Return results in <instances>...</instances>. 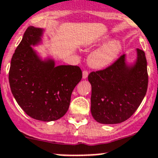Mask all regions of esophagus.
<instances>
[{"label":"esophagus","instance_id":"esophagus-1","mask_svg":"<svg viewBox=\"0 0 158 158\" xmlns=\"http://www.w3.org/2000/svg\"><path fill=\"white\" fill-rule=\"evenodd\" d=\"M89 76V72L87 71V70H84L83 71V79H86Z\"/></svg>","mask_w":158,"mask_h":158}]
</instances>
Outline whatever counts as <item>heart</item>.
<instances>
[{"label": "heart", "instance_id": "b5f03b06", "mask_svg": "<svg viewBox=\"0 0 158 158\" xmlns=\"http://www.w3.org/2000/svg\"><path fill=\"white\" fill-rule=\"evenodd\" d=\"M122 48L121 40H113L103 44L91 53L88 58V63L94 69H102L118 58Z\"/></svg>", "mask_w": 158, "mask_h": 158}]
</instances>
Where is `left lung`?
Listing matches in <instances>:
<instances>
[{"mask_svg":"<svg viewBox=\"0 0 158 158\" xmlns=\"http://www.w3.org/2000/svg\"><path fill=\"white\" fill-rule=\"evenodd\" d=\"M137 59L128 66L125 55L102 70L89 73L92 85L91 112L101 124H118L126 121L136 111L148 86L145 52L137 48Z\"/></svg>","mask_w":158,"mask_h":158,"instance_id":"1","label":"left lung"}]
</instances>
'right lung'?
Listing matches in <instances>:
<instances>
[{"label":"right lung","mask_w":158,"mask_h":158,"mask_svg":"<svg viewBox=\"0 0 158 158\" xmlns=\"http://www.w3.org/2000/svg\"><path fill=\"white\" fill-rule=\"evenodd\" d=\"M43 30L29 27L13 54L10 88L20 107L34 119L52 121L69 109L73 89L82 78L77 66H55L53 59L41 60L31 45L41 40Z\"/></svg>","instance_id":"obj_1"}]
</instances>
